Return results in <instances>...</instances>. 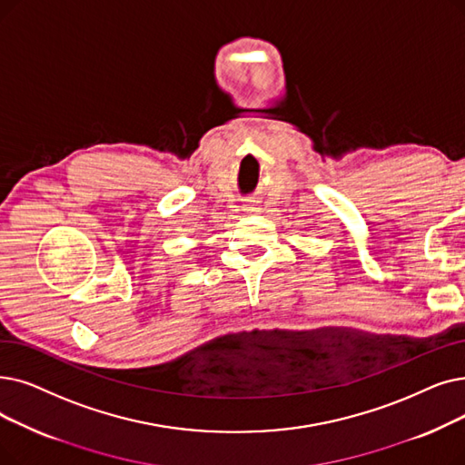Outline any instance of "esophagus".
Listing matches in <instances>:
<instances>
[{
	"label": "esophagus",
	"mask_w": 465,
	"mask_h": 465,
	"mask_svg": "<svg viewBox=\"0 0 465 465\" xmlns=\"http://www.w3.org/2000/svg\"><path fill=\"white\" fill-rule=\"evenodd\" d=\"M243 211H247V213H258L256 201H254V199H247V201H245V205H243Z\"/></svg>",
	"instance_id": "esophagus-1"
}]
</instances>
